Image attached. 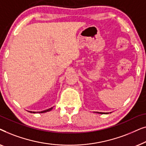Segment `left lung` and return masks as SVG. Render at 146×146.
Wrapping results in <instances>:
<instances>
[{"label":"left lung","instance_id":"8db88e82","mask_svg":"<svg viewBox=\"0 0 146 146\" xmlns=\"http://www.w3.org/2000/svg\"><path fill=\"white\" fill-rule=\"evenodd\" d=\"M98 113H103V112H98Z\"/></svg>","mask_w":146,"mask_h":146}]
</instances>
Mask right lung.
Listing matches in <instances>:
<instances>
[{
  "label": "right lung",
  "instance_id": "add662e5",
  "mask_svg": "<svg viewBox=\"0 0 146 146\" xmlns=\"http://www.w3.org/2000/svg\"><path fill=\"white\" fill-rule=\"evenodd\" d=\"M53 108L52 107V108H49V109H48V110H44V111H37L38 113H44V112H47V111H50ZM29 112H31V113H36L35 111H29Z\"/></svg>",
  "mask_w": 146,
  "mask_h": 146
}]
</instances>
